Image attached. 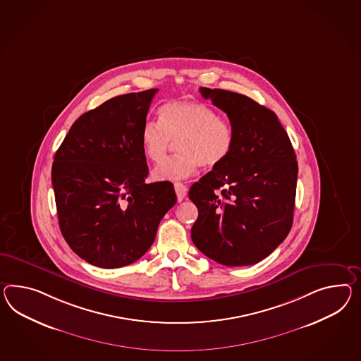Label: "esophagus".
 I'll list each match as a JSON object with an SVG mask.
<instances>
[{"instance_id":"1","label":"esophagus","mask_w":361,"mask_h":361,"mask_svg":"<svg viewBox=\"0 0 361 361\" xmlns=\"http://www.w3.org/2000/svg\"><path fill=\"white\" fill-rule=\"evenodd\" d=\"M174 188H176V197H178V202H182L185 199V194H187V188L183 183L180 182H176L174 183Z\"/></svg>"}]
</instances>
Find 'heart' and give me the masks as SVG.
Here are the masks:
<instances>
[{
    "label": "heart",
    "instance_id": "1",
    "mask_svg": "<svg viewBox=\"0 0 361 361\" xmlns=\"http://www.w3.org/2000/svg\"><path fill=\"white\" fill-rule=\"evenodd\" d=\"M178 154L166 161L172 141ZM235 132L228 121L207 104L195 101H171L159 109V123L149 121L141 128V145L149 161L159 164L156 180H179L192 176L199 166L216 169L231 156Z\"/></svg>",
    "mask_w": 361,
    "mask_h": 361
}]
</instances>
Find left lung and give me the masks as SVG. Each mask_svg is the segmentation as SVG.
Returning a JSON list of instances; mask_svg holds the SVG:
<instances>
[{
	"label": "left lung",
	"instance_id": "1",
	"mask_svg": "<svg viewBox=\"0 0 361 361\" xmlns=\"http://www.w3.org/2000/svg\"><path fill=\"white\" fill-rule=\"evenodd\" d=\"M200 93L228 115L235 144L222 165L190 188L199 211L191 238L220 264L251 266L276 249L292 228L296 154L275 112L242 94L208 87Z\"/></svg>",
	"mask_w": 361,
	"mask_h": 361
}]
</instances>
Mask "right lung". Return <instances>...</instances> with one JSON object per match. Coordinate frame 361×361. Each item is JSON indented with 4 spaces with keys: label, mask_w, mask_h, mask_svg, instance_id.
Here are the masks:
<instances>
[{
    "label": "right lung",
    "mask_w": 361,
    "mask_h": 361,
    "mask_svg": "<svg viewBox=\"0 0 361 361\" xmlns=\"http://www.w3.org/2000/svg\"><path fill=\"white\" fill-rule=\"evenodd\" d=\"M157 92L124 94L85 112L56 152L52 185L60 231L69 247L97 267L141 258L176 203L171 182L145 183L141 128Z\"/></svg>",
    "instance_id": "1"
}]
</instances>
